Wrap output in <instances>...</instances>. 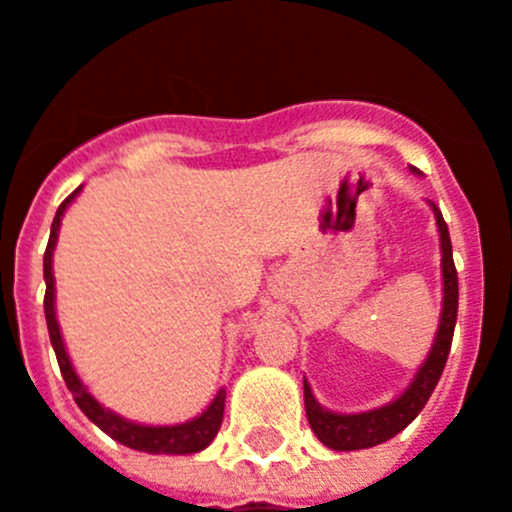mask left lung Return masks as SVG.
<instances>
[{
	"instance_id": "1",
	"label": "left lung",
	"mask_w": 512,
	"mask_h": 512,
	"mask_svg": "<svg viewBox=\"0 0 512 512\" xmlns=\"http://www.w3.org/2000/svg\"><path fill=\"white\" fill-rule=\"evenodd\" d=\"M434 207V204H432ZM434 217H437L439 227V240H442V278H444V308H442V321H439L437 338L429 351L427 361L419 369L417 379L412 381L404 394L396 401L386 404V407L374 409L366 414H333L313 399L310 394L308 381H303L305 389V414H308L310 429L315 437L321 439L326 447L338 452L348 450H366V447H376V444L386 442L401 429L409 427L424 404L432 396L434 386H437L439 376H442L447 356L452 348V336H455V323H457V300H460V288H457V267L452 260V242H450V229L447 222L442 219V212L434 207Z\"/></svg>"
}]
</instances>
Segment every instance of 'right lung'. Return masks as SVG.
I'll return each mask as SVG.
<instances>
[{"label": "right lung", "mask_w": 512, "mask_h": 512, "mask_svg": "<svg viewBox=\"0 0 512 512\" xmlns=\"http://www.w3.org/2000/svg\"><path fill=\"white\" fill-rule=\"evenodd\" d=\"M80 189H75L65 202L57 207L55 219H52V229H50V242H47L45 250V318H47V331H50V341L52 348H55L57 364H60V374L68 384L70 394H73L75 404L80 407V412L90 419L93 424H98L105 434H111L116 442L126 444L131 450H141V452H151V455H159V452H166V455H191V452L204 450L214 437H217L219 427H222L224 419V391H219L217 399L209 404L207 412L202 417L191 419L186 424H176V427H143V424H133L121 419L118 414L108 412L88 394L83 384H80L78 374L70 366V358L65 353V346H62V336H60V326H57L55 318V278H52V250H55L57 242V229H60V219L65 207L75 199Z\"/></svg>", "instance_id": "add662e5"}]
</instances>
